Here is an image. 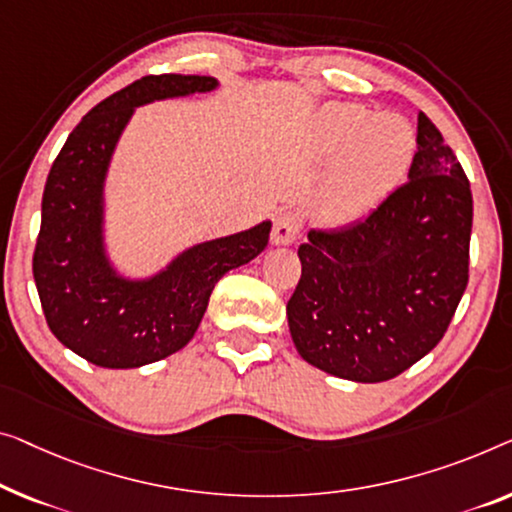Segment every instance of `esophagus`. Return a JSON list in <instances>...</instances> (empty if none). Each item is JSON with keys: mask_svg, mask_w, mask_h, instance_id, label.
I'll use <instances>...</instances> for the list:
<instances>
[{"mask_svg": "<svg viewBox=\"0 0 512 512\" xmlns=\"http://www.w3.org/2000/svg\"><path fill=\"white\" fill-rule=\"evenodd\" d=\"M301 232V220L296 213L292 211H285L280 213L276 218V223H273V232H271V241L276 243V246H287V243H292L296 236Z\"/></svg>", "mask_w": 512, "mask_h": 512, "instance_id": "1", "label": "esophagus"}]
</instances>
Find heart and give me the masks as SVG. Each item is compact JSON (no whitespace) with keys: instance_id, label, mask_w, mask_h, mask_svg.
<instances>
[{"instance_id":"heart-1","label":"heart","mask_w":512,"mask_h":512,"mask_svg":"<svg viewBox=\"0 0 512 512\" xmlns=\"http://www.w3.org/2000/svg\"><path fill=\"white\" fill-rule=\"evenodd\" d=\"M312 154L333 163L317 193V213L349 223L372 211L407 172L416 131L400 114H372L358 103H331L317 114Z\"/></svg>"}]
</instances>
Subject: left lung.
Masks as SVG:
<instances>
[{
  "label": "left lung",
  "mask_w": 512,
  "mask_h": 512,
  "mask_svg": "<svg viewBox=\"0 0 512 512\" xmlns=\"http://www.w3.org/2000/svg\"><path fill=\"white\" fill-rule=\"evenodd\" d=\"M471 223L467 174L421 112L409 181L368 218L299 246L287 319L303 361L377 384L432 352L467 289Z\"/></svg>",
  "instance_id": "obj_1"
}]
</instances>
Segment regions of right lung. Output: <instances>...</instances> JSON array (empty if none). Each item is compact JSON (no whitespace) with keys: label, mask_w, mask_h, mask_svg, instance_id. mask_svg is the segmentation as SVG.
I'll return each mask as SVG.
<instances>
[{"label":"right lung","mask_w":512,"mask_h":512,"mask_svg":"<svg viewBox=\"0 0 512 512\" xmlns=\"http://www.w3.org/2000/svg\"><path fill=\"white\" fill-rule=\"evenodd\" d=\"M216 87L209 75L135 80L73 128L50 167L32 264L38 299L61 345L98 368H140L186 347L216 282L269 243L271 223L264 220L246 232L197 243L147 280L119 276L105 255V174L135 108Z\"/></svg>","instance_id":"1"}]
</instances>
